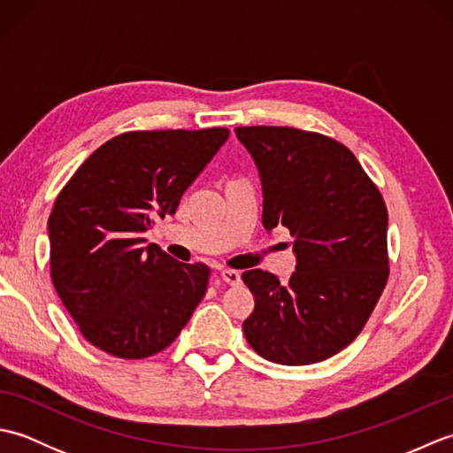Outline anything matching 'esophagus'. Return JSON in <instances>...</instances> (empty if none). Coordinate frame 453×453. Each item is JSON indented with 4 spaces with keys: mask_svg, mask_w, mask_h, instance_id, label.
Returning <instances> with one entry per match:
<instances>
[{
    "mask_svg": "<svg viewBox=\"0 0 453 453\" xmlns=\"http://www.w3.org/2000/svg\"><path fill=\"white\" fill-rule=\"evenodd\" d=\"M219 276H221V280H224L226 284H232V286L242 282V274H239L237 271H232V268H221Z\"/></svg>",
    "mask_w": 453,
    "mask_h": 453,
    "instance_id": "1",
    "label": "esophagus"
}]
</instances>
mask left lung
Returning <instances> with one entry per match:
<instances>
[{"mask_svg": "<svg viewBox=\"0 0 453 453\" xmlns=\"http://www.w3.org/2000/svg\"><path fill=\"white\" fill-rule=\"evenodd\" d=\"M263 185V226L290 229L296 273L288 284L261 268L243 273L255 310L243 321L268 362L331 358L364 329L389 276L388 208L354 153L317 132L235 128Z\"/></svg>", "mask_w": 453, "mask_h": 453, "instance_id": "obj_1", "label": "left lung"}]
</instances>
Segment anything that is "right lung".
Instances as JSON below:
<instances>
[{
  "label": "right lung",
  "instance_id": "obj_1",
  "mask_svg": "<svg viewBox=\"0 0 453 453\" xmlns=\"http://www.w3.org/2000/svg\"><path fill=\"white\" fill-rule=\"evenodd\" d=\"M229 136L226 128L127 132L73 173L48 218L50 276L81 334L140 360L177 339L206 294L210 268L148 245Z\"/></svg>",
  "mask_w": 453,
  "mask_h": 453
}]
</instances>
